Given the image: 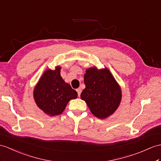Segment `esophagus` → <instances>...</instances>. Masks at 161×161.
<instances>
[{
    "instance_id": "obj_1",
    "label": "esophagus",
    "mask_w": 161,
    "mask_h": 161,
    "mask_svg": "<svg viewBox=\"0 0 161 161\" xmlns=\"http://www.w3.org/2000/svg\"><path fill=\"white\" fill-rule=\"evenodd\" d=\"M76 92H77V93H78V96L80 97V93H81V92H82L81 89H80V88H78V89H76Z\"/></svg>"
}]
</instances>
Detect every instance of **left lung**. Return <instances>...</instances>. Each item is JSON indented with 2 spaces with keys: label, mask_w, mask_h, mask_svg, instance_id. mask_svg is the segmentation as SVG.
<instances>
[{
  "label": "left lung",
  "mask_w": 161,
  "mask_h": 161,
  "mask_svg": "<svg viewBox=\"0 0 161 161\" xmlns=\"http://www.w3.org/2000/svg\"><path fill=\"white\" fill-rule=\"evenodd\" d=\"M85 72V88L80 94L81 99L85 101L94 116L102 119L107 118L120 104L121 87L107 68H89Z\"/></svg>",
  "instance_id": "1"
}]
</instances>
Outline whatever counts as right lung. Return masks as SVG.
<instances>
[{
    "label": "right lung",
    "mask_w": 161,
    "mask_h": 161,
    "mask_svg": "<svg viewBox=\"0 0 161 161\" xmlns=\"http://www.w3.org/2000/svg\"><path fill=\"white\" fill-rule=\"evenodd\" d=\"M61 67L46 69L33 89V97L37 107L49 116L60 115L68 103L76 99L78 94L61 76Z\"/></svg>",
    "instance_id": "obj_1"
}]
</instances>
